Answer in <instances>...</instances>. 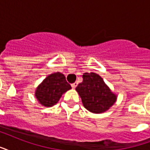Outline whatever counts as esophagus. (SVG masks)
<instances>
[{"label": "esophagus", "mask_w": 150, "mask_h": 150, "mask_svg": "<svg viewBox=\"0 0 150 150\" xmlns=\"http://www.w3.org/2000/svg\"><path fill=\"white\" fill-rule=\"evenodd\" d=\"M77 85H78V83H77V82H75V83H72V84H71V87H72L73 89H75V88L77 86Z\"/></svg>", "instance_id": "obj_1"}]
</instances>
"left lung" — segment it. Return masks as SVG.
<instances>
[{
  "label": "left lung",
  "mask_w": 150,
  "mask_h": 150,
  "mask_svg": "<svg viewBox=\"0 0 150 150\" xmlns=\"http://www.w3.org/2000/svg\"><path fill=\"white\" fill-rule=\"evenodd\" d=\"M83 83H79L77 90L83 106L93 113L105 112L116 100V96L107 86L102 78L95 73H84Z\"/></svg>",
  "instance_id": "1"
}]
</instances>
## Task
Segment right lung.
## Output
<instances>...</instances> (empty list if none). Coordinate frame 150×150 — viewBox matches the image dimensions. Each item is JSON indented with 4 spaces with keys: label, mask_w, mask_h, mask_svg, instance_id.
<instances>
[{
    "label": "right lung",
    "mask_w": 150,
    "mask_h": 150,
    "mask_svg": "<svg viewBox=\"0 0 150 150\" xmlns=\"http://www.w3.org/2000/svg\"><path fill=\"white\" fill-rule=\"evenodd\" d=\"M71 86L60 72L53 73L45 78L36 90L35 96L42 105L51 107L56 105L63 93Z\"/></svg>",
    "instance_id": "1"
}]
</instances>
